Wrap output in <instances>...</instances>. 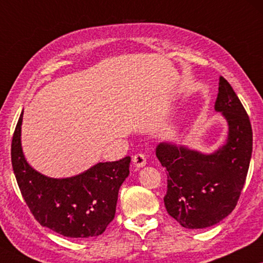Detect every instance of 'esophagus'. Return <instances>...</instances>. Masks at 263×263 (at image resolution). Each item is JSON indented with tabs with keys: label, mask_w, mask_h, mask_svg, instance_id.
<instances>
[{
	"label": "esophagus",
	"mask_w": 263,
	"mask_h": 263,
	"mask_svg": "<svg viewBox=\"0 0 263 263\" xmlns=\"http://www.w3.org/2000/svg\"><path fill=\"white\" fill-rule=\"evenodd\" d=\"M133 163L135 164V167L141 168L147 163V159H145V156L142 153H137V154H135L134 157H133Z\"/></svg>",
	"instance_id": "34e87169"
}]
</instances>
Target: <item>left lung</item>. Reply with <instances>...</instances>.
<instances>
[{
  "label": "left lung",
  "mask_w": 263,
  "mask_h": 263,
  "mask_svg": "<svg viewBox=\"0 0 263 263\" xmlns=\"http://www.w3.org/2000/svg\"><path fill=\"white\" fill-rule=\"evenodd\" d=\"M215 110L228 121V140L211 155L160 143L156 156L167 171L164 205L184 228L211 227L236 207L253 151L249 116L232 86L220 78Z\"/></svg>",
  "instance_id": "left-lung-1"
}]
</instances>
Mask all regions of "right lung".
Wrapping results in <instances>:
<instances>
[{"label": "right lung", "instance_id": "1", "mask_svg": "<svg viewBox=\"0 0 263 263\" xmlns=\"http://www.w3.org/2000/svg\"><path fill=\"white\" fill-rule=\"evenodd\" d=\"M20 116L11 141V164L24 201L36 221L63 236L101 235L115 216L119 189L129 175L130 156L101 162L80 175L51 179L27 163Z\"/></svg>", "mask_w": 263, "mask_h": 263}]
</instances>
